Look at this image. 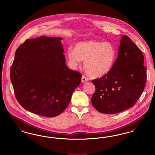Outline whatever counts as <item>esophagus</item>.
<instances>
[{
	"label": "esophagus",
	"mask_w": 155,
	"mask_h": 155,
	"mask_svg": "<svg viewBox=\"0 0 155 155\" xmlns=\"http://www.w3.org/2000/svg\"><path fill=\"white\" fill-rule=\"evenodd\" d=\"M88 81V78H87L85 76H82V78H81V82H82L83 83H85L86 81Z\"/></svg>",
	"instance_id": "34e87169"
}]
</instances>
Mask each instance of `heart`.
Listing matches in <instances>:
<instances>
[{"label":"heart","mask_w":155,"mask_h":155,"mask_svg":"<svg viewBox=\"0 0 155 155\" xmlns=\"http://www.w3.org/2000/svg\"><path fill=\"white\" fill-rule=\"evenodd\" d=\"M68 58L73 69L84 62L86 72L93 78H98L108 74L114 65L116 51L109 42L89 40L78 42L74 50L69 48Z\"/></svg>","instance_id":"obj_1"}]
</instances>
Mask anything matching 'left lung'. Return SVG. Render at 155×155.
Segmentation results:
<instances>
[{
  "label": "left lung",
  "mask_w": 155,
  "mask_h": 155,
  "mask_svg": "<svg viewBox=\"0 0 155 155\" xmlns=\"http://www.w3.org/2000/svg\"><path fill=\"white\" fill-rule=\"evenodd\" d=\"M117 56L108 74L92 81L95 91L91 103L102 114H115L133 107L145 86L142 52L126 35L121 37Z\"/></svg>",
  "instance_id": "left-lung-1"
}]
</instances>
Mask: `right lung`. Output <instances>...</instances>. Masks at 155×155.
Masks as SVG:
<instances>
[{"label": "right lung", "instance_id": "right-lung-1", "mask_svg": "<svg viewBox=\"0 0 155 155\" xmlns=\"http://www.w3.org/2000/svg\"><path fill=\"white\" fill-rule=\"evenodd\" d=\"M62 38L41 36L17 49L10 69L14 94L28 111L55 117L67 107L81 75L69 69Z\"/></svg>", "mask_w": 155, "mask_h": 155}]
</instances>
